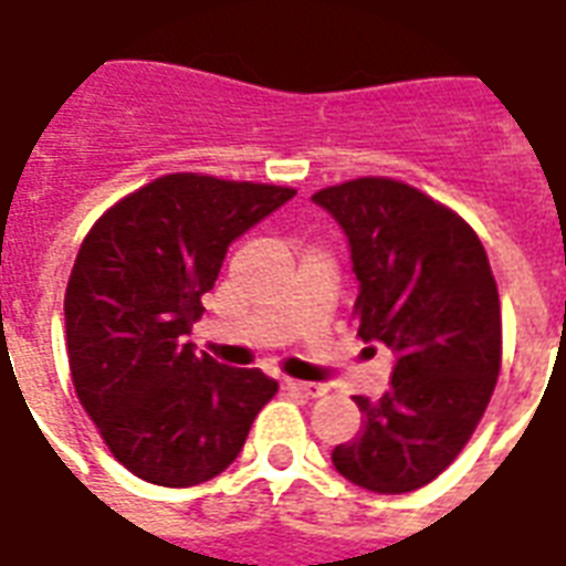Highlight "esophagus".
Listing matches in <instances>:
<instances>
[{
  "label": "esophagus",
  "mask_w": 566,
  "mask_h": 566,
  "mask_svg": "<svg viewBox=\"0 0 566 566\" xmlns=\"http://www.w3.org/2000/svg\"><path fill=\"white\" fill-rule=\"evenodd\" d=\"M283 386H286V391H292V395H301V398H319V395H325V386H319V382H301V379H286Z\"/></svg>",
  "instance_id": "esophagus-1"
}]
</instances>
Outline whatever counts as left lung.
Returning <instances> with one entry per match:
<instances>
[{
	"label": "left lung",
	"mask_w": 566,
	"mask_h": 566,
	"mask_svg": "<svg viewBox=\"0 0 566 566\" xmlns=\"http://www.w3.org/2000/svg\"><path fill=\"white\" fill-rule=\"evenodd\" d=\"M313 201L349 243L358 337L395 353L389 391L356 395L361 431L334 447V468L368 492H416L464 449L501 374L489 255L458 213L401 180L358 177Z\"/></svg>",
	"instance_id": "left-lung-1"
}]
</instances>
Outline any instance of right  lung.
<instances>
[{
  "label": "right lung",
  "mask_w": 566,
  "mask_h": 566,
  "mask_svg": "<svg viewBox=\"0 0 566 566\" xmlns=\"http://www.w3.org/2000/svg\"><path fill=\"white\" fill-rule=\"evenodd\" d=\"M295 189L165 175L105 210L65 289L77 398L119 464L187 489L232 464L277 379L198 356L187 334L232 241Z\"/></svg>",
  "instance_id": "1"
}]
</instances>
